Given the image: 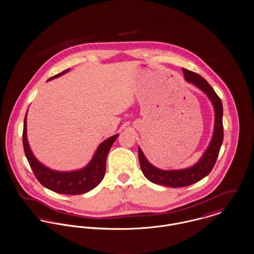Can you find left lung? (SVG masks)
Segmentation results:
<instances>
[{
    "mask_svg": "<svg viewBox=\"0 0 254 254\" xmlns=\"http://www.w3.org/2000/svg\"><path fill=\"white\" fill-rule=\"evenodd\" d=\"M185 79L189 83H193L200 88L211 100L215 110V126L214 132L210 144L203 154L200 161L190 169L182 170H162L153 167L143 155L140 148H138V157L140 168L145 177L153 183L168 186L171 188H180L194 184L205 177L213 169L219 151L223 142V106L220 97L216 94L214 89L211 87L201 76L197 73L187 69H182Z\"/></svg>",
    "mask_w": 254,
    "mask_h": 254,
    "instance_id": "obj_1",
    "label": "left lung"
}]
</instances>
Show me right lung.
Segmentation results:
<instances>
[{
  "label": "right lung",
  "mask_w": 254,
  "mask_h": 254,
  "mask_svg": "<svg viewBox=\"0 0 254 254\" xmlns=\"http://www.w3.org/2000/svg\"><path fill=\"white\" fill-rule=\"evenodd\" d=\"M57 74L50 78L54 79L67 72ZM119 136L116 134L112 137L102 142L97 148L95 155L93 156L91 162L85 169L72 172H58L44 167L32 154L29 147L27 136H26V116L24 119L23 126V148L25 156L28 160L29 165L34 172V175L38 181L46 188L65 195H81L95 188L103 179L106 171V158L113 145L114 141Z\"/></svg>",
  "instance_id": "obj_1"
}]
</instances>
